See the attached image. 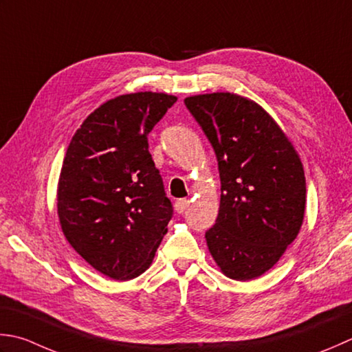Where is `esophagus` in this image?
I'll return each mask as SVG.
<instances>
[{"instance_id": "esophagus-1", "label": "esophagus", "mask_w": 352, "mask_h": 352, "mask_svg": "<svg viewBox=\"0 0 352 352\" xmlns=\"http://www.w3.org/2000/svg\"><path fill=\"white\" fill-rule=\"evenodd\" d=\"M188 208H189V199H186V198L178 199V201L175 203V210H177V213H184L186 209H188Z\"/></svg>"}]
</instances>
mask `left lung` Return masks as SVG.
<instances>
[{
  "label": "left lung",
  "instance_id": "obj_1",
  "mask_svg": "<svg viewBox=\"0 0 352 352\" xmlns=\"http://www.w3.org/2000/svg\"><path fill=\"white\" fill-rule=\"evenodd\" d=\"M184 105L218 160L221 199L206 232L227 278L250 280L278 263L304 221V166L292 142L263 107L233 93L198 94Z\"/></svg>",
  "mask_w": 352,
  "mask_h": 352
}]
</instances>
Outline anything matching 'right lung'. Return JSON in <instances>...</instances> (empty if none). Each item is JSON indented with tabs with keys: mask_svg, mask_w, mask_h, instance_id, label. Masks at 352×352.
Returning <instances> with one entry per match:
<instances>
[{
	"mask_svg": "<svg viewBox=\"0 0 352 352\" xmlns=\"http://www.w3.org/2000/svg\"><path fill=\"white\" fill-rule=\"evenodd\" d=\"M175 102L153 91L119 96L94 109L68 144L58 184L62 232L111 279L148 270L168 232L174 209L148 134Z\"/></svg>",
	"mask_w": 352,
	"mask_h": 352,
	"instance_id": "right-lung-1",
	"label": "right lung"
}]
</instances>
